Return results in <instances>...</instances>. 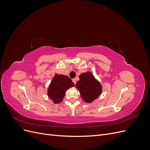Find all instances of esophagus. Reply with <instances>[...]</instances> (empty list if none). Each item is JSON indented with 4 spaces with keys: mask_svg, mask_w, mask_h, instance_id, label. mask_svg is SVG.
<instances>
[{
    "mask_svg": "<svg viewBox=\"0 0 150 150\" xmlns=\"http://www.w3.org/2000/svg\"><path fill=\"white\" fill-rule=\"evenodd\" d=\"M72 82L74 83V84H76V78L72 79Z\"/></svg>",
    "mask_w": 150,
    "mask_h": 150,
    "instance_id": "obj_1",
    "label": "esophagus"
}]
</instances>
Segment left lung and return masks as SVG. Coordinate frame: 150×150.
<instances>
[{"instance_id":"8db88e82","label":"left lung","mask_w":150,"mask_h":150,"mask_svg":"<svg viewBox=\"0 0 150 150\" xmlns=\"http://www.w3.org/2000/svg\"><path fill=\"white\" fill-rule=\"evenodd\" d=\"M81 97L87 103H91L101 93V86L90 72L79 76V81L76 84Z\"/></svg>"}]
</instances>
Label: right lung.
Instances as JSON below:
<instances>
[{"instance_id":"obj_1","label":"right lung","mask_w":150,"mask_h":150,"mask_svg":"<svg viewBox=\"0 0 150 150\" xmlns=\"http://www.w3.org/2000/svg\"><path fill=\"white\" fill-rule=\"evenodd\" d=\"M74 86V84L68 76L56 74L49 86L48 96L55 103H60L66 91Z\"/></svg>"}]
</instances>
